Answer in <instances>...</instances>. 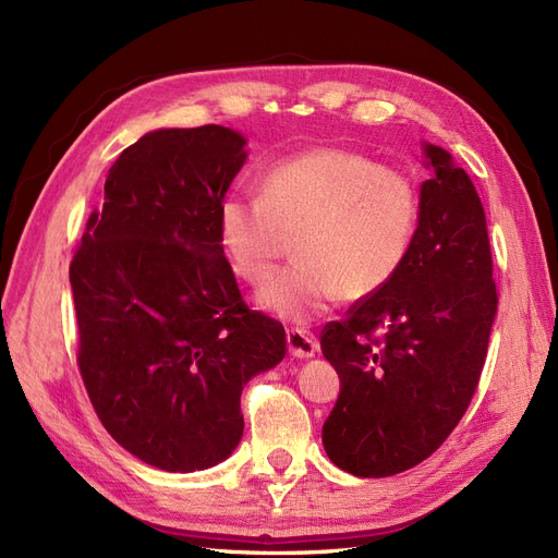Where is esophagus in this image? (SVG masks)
Instances as JSON below:
<instances>
[{
  "label": "esophagus",
  "mask_w": 558,
  "mask_h": 558,
  "mask_svg": "<svg viewBox=\"0 0 558 558\" xmlns=\"http://www.w3.org/2000/svg\"><path fill=\"white\" fill-rule=\"evenodd\" d=\"M286 342H289V351H291L293 359H312L316 349H318L314 337H310L307 332H302V330H295V328L286 332Z\"/></svg>",
  "instance_id": "esophagus-1"
}]
</instances>
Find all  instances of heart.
<instances>
[{
	"instance_id": "obj_1",
	"label": "heart",
	"mask_w": 558,
	"mask_h": 558,
	"mask_svg": "<svg viewBox=\"0 0 558 558\" xmlns=\"http://www.w3.org/2000/svg\"><path fill=\"white\" fill-rule=\"evenodd\" d=\"M421 218L410 174L356 150L318 146L267 167L260 195L232 193L218 207V238L234 275L260 283L293 238L295 265L258 291V305L310 324L340 295L379 293L408 260Z\"/></svg>"
}]
</instances>
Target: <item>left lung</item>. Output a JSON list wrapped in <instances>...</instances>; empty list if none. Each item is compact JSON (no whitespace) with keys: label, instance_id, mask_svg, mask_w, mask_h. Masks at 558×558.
<instances>
[{"label":"left lung","instance_id":"obj_1","mask_svg":"<svg viewBox=\"0 0 558 558\" xmlns=\"http://www.w3.org/2000/svg\"><path fill=\"white\" fill-rule=\"evenodd\" d=\"M416 238L400 272L320 332L340 375L328 459L356 477L426 461L475 396L498 310L482 199L445 148L424 144Z\"/></svg>","mask_w":558,"mask_h":558}]
</instances>
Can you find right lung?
Returning <instances> with one entry per match:
<instances>
[{
	"label": "right lung",
	"mask_w": 558,
	"mask_h": 558,
	"mask_svg": "<svg viewBox=\"0 0 558 558\" xmlns=\"http://www.w3.org/2000/svg\"><path fill=\"white\" fill-rule=\"evenodd\" d=\"M244 144L223 125L144 134L111 165L70 265L93 408L118 445L167 472L226 461L244 384L286 356L283 326L246 307L218 238Z\"/></svg>",
	"instance_id": "add662e5"
}]
</instances>
